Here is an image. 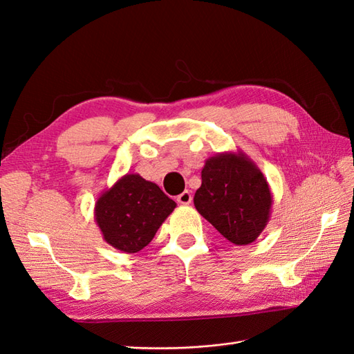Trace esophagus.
Returning <instances> with one entry per match:
<instances>
[{"mask_svg":"<svg viewBox=\"0 0 354 354\" xmlns=\"http://www.w3.org/2000/svg\"><path fill=\"white\" fill-rule=\"evenodd\" d=\"M176 201L180 205H188V203H192L193 196H192L190 192H183L179 196H176Z\"/></svg>","mask_w":354,"mask_h":354,"instance_id":"1","label":"esophagus"}]
</instances>
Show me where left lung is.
I'll return each instance as SVG.
<instances>
[{
	"mask_svg": "<svg viewBox=\"0 0 354 354\" xmlns=\"http://www.w3.org/2000/svg\"><path fill=\"white\" fill-rule=\"evenodd\" d=\"M273 196L266 176L243 151L205 161L194 207L226 240L253 243L268 225Z\"/></svg>",
	"mask_w": 354,
	"mask_h": 354,
	"instance_id": "1",
	"label": "left lung"
}]
</instances>
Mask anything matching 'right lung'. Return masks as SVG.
<instances>
[{"mask_svg": "<svg viewBox=\"0 0 354 354\" xmlns=\"http://www.w3.org/2000/svg\"><path fill=\"white\" fill-rule=\"evenodd\" d=\"M176 203L138 174H127L95 203V221L114 249L137 253L157 234Z\"/></svg>", "mask_w": 354, "mask_h": 354, "instance_id": "obj_1", "label": "right lung"}]
</instances>
